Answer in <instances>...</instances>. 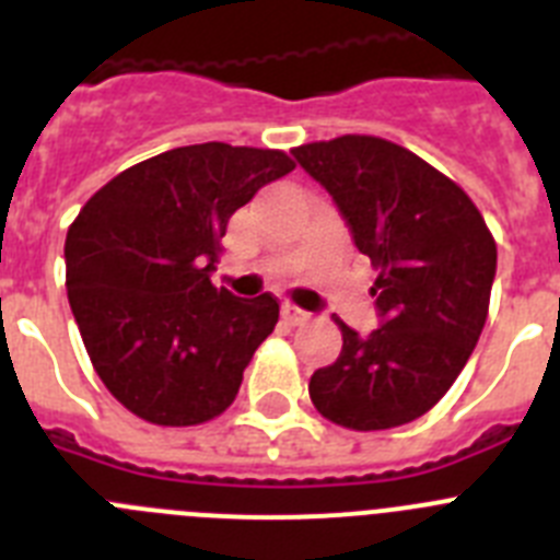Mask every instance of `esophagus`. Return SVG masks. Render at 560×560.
I'll return each instance as SVG.
<instances>
[{
    "mask_svg": "<svg viewBox=\"0 0 560 560\" xmlns=\"http://www.w3.org/2000/svg\"><path fill=\"white\" fill-rule=\"evenodd\" d=\"M280 314H283V319L289 325H303V323H308V319H311L308 311L296 308V305H291V303H285L283 308H280Z\"/></svg>",
    "mask_w": 560,
    "mask_h": 560,
    "instance_id": "34e87169",
    "label": "esophagus"
}]
</instances>
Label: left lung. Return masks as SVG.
<instances>
[{"mask_svg":"<svg viewBox=\"0 0 560 560\" xmlns=\"http://www.w3.org/2000/svg\"><path fill=\"white\" fill-rule=\"evenodd\" d=\"M334 196L361 255L381 328L336 319L341 353L311 375L316 412L353 432L412 423L448 393L488 319L497 241L468 192L418 153L368 133L291 151Z\"/></svg>","mask_w":560,"mask_h":560,"instance_id":"left-lung-1","label":"left lung"}]
</instances>
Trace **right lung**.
Segmentation results:
<instances>
[{"instance_id":"right-lung-1","label":"right lung","mask_w":560,"mask_h":560,"mask_svg":"<svg viewBox=\"0 0 560 560\" xmlns=\"http://www.w3.org/2000/svg\"><path fill=\"white\" fill-rule=\"evenodd\" d=\"M294 171L275 148L201 145L117 173L69 224L67 294L108 393L156 427H199L235 400L280 303L215 289L232 212Z\"/></svg>"}]
</instances>
